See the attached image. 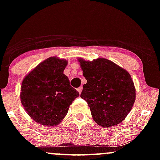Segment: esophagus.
<instances>
[{
    "mask_svg": "<svg viewBox=\"0 0 160 160\" xmlns=\"http://www.w3.org/2000/svg\"><path fill=\"white\" fill-rule=\"evenodd\" d=\"M77 91L79 92V93H80L82 92V90H83V88H82V87H80V88H77Z\"/></svg>",
    "mask_w": 160,
    "mask_h": 160,
    "instance_id": "obj_1",
    "label": "esophagus"
}]
</instances>
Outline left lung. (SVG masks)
Here are the masks:
<instances>
[{"label":"left lung","instance_id":"8db88e82","mask_svg":"<svg viewBox=\"0 0 160 160\" xmlns=\"http://www.w3.org/2000/svg\"><path fill=\"white\" fill-rule=\"evenodd\" d=\"M87 80L80 98L88 102L93 119L103 128L119 125L132 110L135 88L129 72L104 58L78 59Z\"/></svg>","mask_w":160,"mask_h":160}]
</instances>
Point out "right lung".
Instances as JSON below:
<instances>
[{"label":"right lung","instance_id":"add662e5","mask_svg":"<svg viewBox=\"0 0 160 160\" xmlns=\"http://www.w3.org/2000/svg\"><path fill=\"white\" fill-rule=\"evenodd\" d=\"M68 61L53 56L40 62L23 79L20 98L33 121L43 125L57 126L68 113L79 93L63 73Z\"/></svg>","mask_w":160,"mask_h":160}]
</instances>
